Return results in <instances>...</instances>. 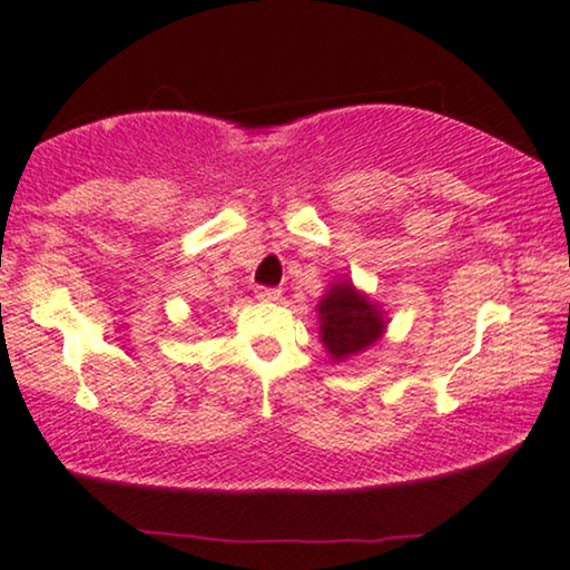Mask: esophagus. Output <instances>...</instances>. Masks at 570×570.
<instances>
[{"label": "esophagus", "mask_w": 570, "mask_h": 570, "mask_svg": "<svg viewBox=\"0 0 570 570\" xmlns=\"http://www.w3.org/2000/svg\"><path fill=\"white\" fill-rule=\"evenodd\" d=\"M255 297L263 299V302H278L281 299V289H273V286H257Z\"/></svg>", "instance_id": "1"}]
</instances>
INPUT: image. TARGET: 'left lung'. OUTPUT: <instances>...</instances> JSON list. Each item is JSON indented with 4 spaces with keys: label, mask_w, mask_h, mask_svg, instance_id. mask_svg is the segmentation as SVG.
Here are the masks:
<instances>
[{
    "label": "left lung",
    "mask_w": 570,
    "mask_h": 570,
    "mask_svg": "<svg viewBox=\"0 0 570 570\" xmlns=\"http://www.w3.org/2000/svg\"><path fill=\"white\" fill-rule=\"evenodd\" d=\"M321 341L336 362L364 352L383 336L385 317L375 302L367 299L352 281H336L317 305Z\"/></svg>",
    "instance_id": "left-lung-1"
}]
</instances>
